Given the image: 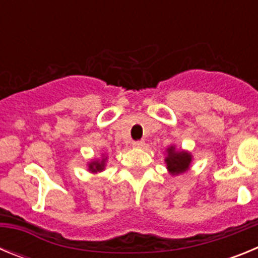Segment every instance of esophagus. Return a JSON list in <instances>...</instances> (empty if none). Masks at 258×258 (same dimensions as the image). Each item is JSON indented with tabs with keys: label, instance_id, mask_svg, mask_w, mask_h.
<instances>
[{
	"label": "esophagus",
	"instance_id": "obj_1",
	"mask_svg": "<svg viewBox=\"0 0 258 258\" xmlns=\"http://www.w3.org/2000/svg\"><path fill=\"white\" fill-rule=\"evenodd\" d=\"M132 146H133L134 149H142L143 146H145V142L143 141H136V142L132 143Z\"/></svg>",
	"mask_w": 258,
	"mask_h": 258
}]
</instances>
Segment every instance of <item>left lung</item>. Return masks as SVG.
Returning <instances> with one entry per match:
<instances>
[{
  "label": "left lung",
  "mask_w": 258,
  "mask_h": 258,
  "mask_svg": "<svg viewBox=\"0 0 258 258\" xmlns=\"http://www.w3.org/2000/svg\"><path fill=\"white\" fill-rule=\"evenodd\" d=\"M165 164L166 169L170 175H179L187 172L192 164V155L186 150H177L174 145H170L166 149Z\"/></svg>",
  "instance_id": "left-lung-1"
}]
</instances>
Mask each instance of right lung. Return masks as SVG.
Here are the masks:
<instances>
[{"label":"right lung","instance_id":"obj_1","mask_svg":"<svg viewBox=\"0 0 258 258\" xmlns=\"http://www.w3.org/2000/svg\"><path fill=\"white\" fill-rule=\"evenodd\" d=\"M106 163H107V156L104 154H102L101 159H93L92 161H89L88 170L90 173L103 172L104 168H106Z\"/></svg>","mask_w":258,"mask_h":258}]
</instances>
